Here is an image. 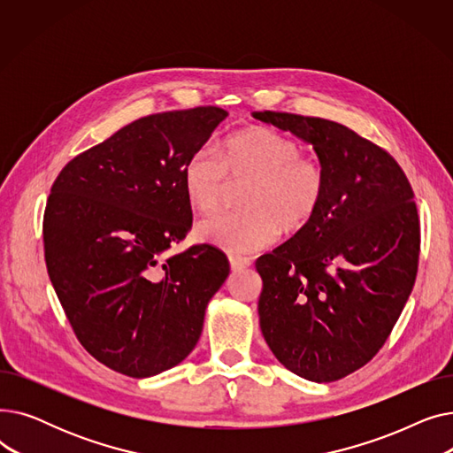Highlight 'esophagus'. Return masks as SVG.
<instances>
[{"label": "esophagus", "mask_w": 453, "mask_h": 453, "mask_svg": "<svg viewBox=\"0 0 453 453\" xmlns=\"http://www.w3.org/2000/svg\"><path fill=\"white\" fill-rule=\"evenodd\" d=\"M229 265L233 272H242L251 266V260L246 257H229Z\"/></svg>", "instance_id": "obj_1"}]
</instances>
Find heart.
<instances>
[{"instance_id":"heart-1","label":"heart","mask_w":453,"mask_h":453,"mask_svg":"<svg viewBox=\"0 0 453 453\" xmlns=\"http://www.w3.org/2000/svg\"><path fill=\"white\" fill-rule=\"evenodd\" d=\"M299 142L268 127L236 132L224 141L222 154L200 147L183 165L181 181L188 203L202 212L214 211L229 180H250L244 211H226L196 226L198 241L231 255L268 248L280 233L303 229L325 196L321 166L301 156Z\"/></svg>"}]
</instances>
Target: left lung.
I'll use <instances>...</instances> for the list:
<instances>
[{"instance_id":"left-lung-1","label":"left lung","mask_w":453,"mask_h":453,"mask_svg":"<svg viewBox=\"0 0 453 453\" xmlns=\"http://www.w3.org/2000/svg\"><path fill=\"white\" fill-rule=\"evenodd\" d=\"M253 117L311 142L326 180L316 217L257 258L260 330L288 371L334 382L374 358L413 290V188L391 154L340 123L268 110Z\"/></svg>"}]
</instances>
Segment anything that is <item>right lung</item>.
I'll return each mask as SVG.
<instances>
[{"mask_svg":"<svg viewBox=\"0 0 453 453\" xmlns=\"http://www.w3.org/2000/svg\"><path fill=\"white\" fill-rule=\"evenodd\" d=\"M227 111L141 117L60 171L43 212L47 273L81 345L106 367L147 378L183 362L229 275L209 244L183 253L193 211L181 171Z\"/></svg>","mask_w":453,"mask_h":453,"instance_id":"add662e5","label":"right lung"}]
</instances>
